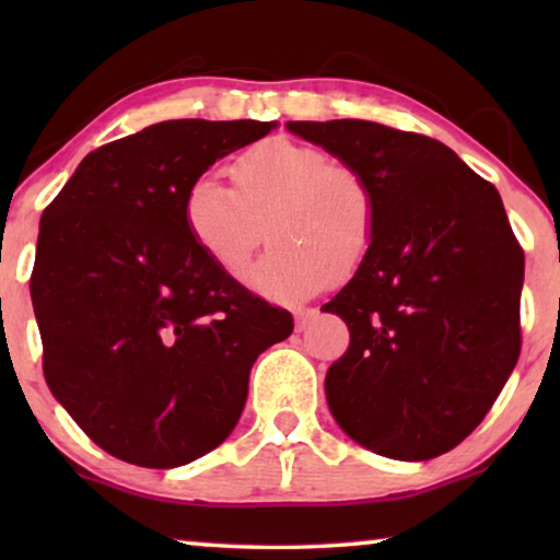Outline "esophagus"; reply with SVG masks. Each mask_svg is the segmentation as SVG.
<instances>
[{"mask_svg": "<svg viewBox=\"0 0 560 560\" xmlns=\"http://www.w3.org/2000/svg\"><path fill=\"white\" fill-rule=\"evenodd\" d=\"M316 308H303V311H298L295 313V331H305V328L311 326V320L316 318Z\"/></svg>", "mask_w": 560, "mask_h": 560, "instance_id": "1", "label": "esophagus"}]
</instances>
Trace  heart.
<instances>
[{"label": "heart", "instance_id": "1", "mask_svg": "<svg viewBox=\"0 0 560 560\" xmlns=\"http://www.w3.org/2000/svg\"><path fill=\"white\" fill-rule=\"evenodd\" d=\"M236 190L201 175L183 196V224L221 272L240 275L267 226L272 247L244 275L275 303H301L354 272L377 236V201L362 175L311 144L270 137L234 163Z\"/></svg>", "mask_w": 560, "mask_h": 560}]
</instances>
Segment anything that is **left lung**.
Masks as SVG:
<instances>
[{
	"instance_id": "obj_1",
	"label": "left lung",
	"mask_w": 560,
	"mask_h": 560,
	"mask_svg": "<svg viewBox=\"0 0 560 560\" xmlns=\"http://www.w3.org/2000/svg\"><path fill=\"white\" fill-rule=\"evenodd\" d=\"M285 127L362 175L377 201L372 252L320 308L351 336L326 372L331 416L380 456L446 454L520 357L525 255L502 198L431 137L364 119Z\"/></svg>"
}]
</instances>
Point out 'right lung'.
<instances>
[{"instance_id": "1", "label": "right lung", "mask_w": 560, "mask_h": 560, "mask_svg": "<svg viewBox=\"0 0 560 560\" xmlns=\"http://www.w3.org/2000/svg\"><path fill=\"white\" fill-rule=\"evenodd\" d=\"M278 121L171 119L89 152L43 211L30 295L50 393L96 446L173 469L234 431L293 316L211 265L183 196Z\"/></svg>"}]
</instances>
